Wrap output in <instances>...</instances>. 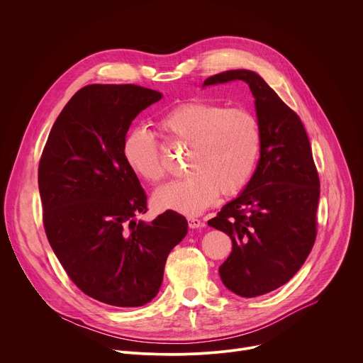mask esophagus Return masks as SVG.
<instances>
[{"label":"esophagus","instance_id":"esophagus-1","mask_svg":"<svg viewBox=\"0 0 363 363\" xmlns=\"http://www.w3.org/2000/svg\"><path fill=\"white\" fill-rule=\"evenodd\" d=\"M188 225H189V228H199V227L203 225V223H202L201 220H198V218L189 217V218H188Z\"/></svg>","mask_w":363,"mask_h":363}]
</instances>
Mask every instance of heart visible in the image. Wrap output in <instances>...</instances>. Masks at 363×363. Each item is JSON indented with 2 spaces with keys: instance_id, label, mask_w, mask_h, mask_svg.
Wrapping results in <instances>:
<instances>
[{
  "instance_id": "obj_1",
  "label": "heart",
  "mask_w": 363,
  "mask_h": 363,
  "mask_svg": "<svg viewBox=\"0 0 363 363\" xmlns=\"http://www.w3.org/2000/svg\"><path fill=\"white\" fill-rule=\"evenodd\" d=\"M157 125L168 145L188 149L185 164L191 172L155 192L153 202L160 210L201 214L220 192L234 195L252 178L263 135L251 111L189 100L165 112ZM122 157L132 174L149 184L167 177L164 149L143 128L125 136Z\"/></svg>"
}]
</instances>
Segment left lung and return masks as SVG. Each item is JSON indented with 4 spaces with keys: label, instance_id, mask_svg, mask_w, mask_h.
I'll list each match as a JSON object with an SVG mask.
<instances>
[{
    "label": "left lung",
    "instance_id": "8db88e82",
    "mask_svg": "<svg viewBox=\"0 0 363 363\" xmlns=\"http://www.w3.org/2000/svg\"><path fill=\"white\" fill-rule=\"evenodd\" d=\"M231 80L250 86L263 142L252 178L208 225L233 242L220 267L224 286L241 297H257L286 284L312 251L320 181L298 115L260 76L228 70L208 77L203 86Z\"/></svg>",
    "mask_w": 363,
    "mask_h": 363
}]
</instances>
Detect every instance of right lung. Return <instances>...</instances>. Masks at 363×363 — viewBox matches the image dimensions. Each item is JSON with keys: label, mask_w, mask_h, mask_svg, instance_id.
I'll return each instance as SVG.
<instances>
[{"label": "right lung", "mask_w": 363, "mask_h": 363, "mask_svg": "<svg viewBox=\"0 0 363 363\" xmlns=\"http://www.w3.org/2000/svg\"><path fill=\"white\" fill-rule=\"evenodd\" d=\"M157 90L136 84H89L55 122L38 165L43 224L72 281L87 296L138 307L158 294L167 257L188 221L165 211L152 223L146 194L122 157L132 121Z\"/></svg>", "instance_id": "add662e5"}]
</instances>
